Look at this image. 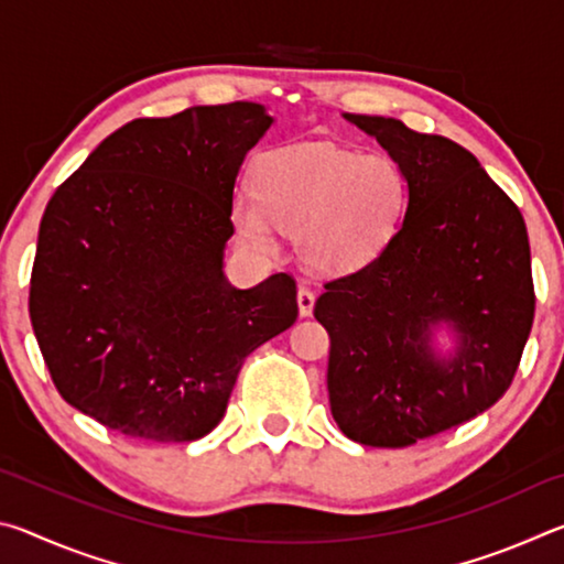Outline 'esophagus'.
<instances>
[{"label":"esophagus","mask_w":564,"mask_h":564,"mask_svg":"<svg viewBox=\"0 0 564 564\" xmlns=\"http://www.w3.org/2000/svg\"><path fill=\"white\" fill-rule=\"evenodd\" d=\"M313 305H316V295L308 289H299V313L305 318L313 313Z\"/></svg>","instance_id":"esophagus-1"}]
</instances>
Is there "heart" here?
<instances>
[{
    "instance_id": "1",
    "label": "heart",
    "mask_w": 564,
    "mask_h": 564,
    "mask_svg": "<svg viewBox=\"0 0 564 564\" xmlns=\"http://www.w3.org/2000/svg\"><path fill=\"white\" fill-rule=\"evenodd\" d=\"M253 194H238L231 221L253 253L279 251V228L295 234L303 263L346 273L378 259L398 234L408 204L403 169L383 151L308 141L256 161Z\"/></svg>"
}]
</instances>
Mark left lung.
Instances as JSON below:
<instances>
[{
	"label": "left lung",
	"mask_w": 564,
	"mask_h": 564,
	"mask_svg": "<svg viewBox=\"0 0 564 564\" xmlns=\"http://www.w3.org/2000/svg\"><path fill=\"white\" fill-rule=\"evenodd\" d=\"M398 161L408 208L383 253L323 285L328 398L343 435L408 447L480 415L518 373L534 318L520 208L470 151L403 121L346 113ZM447 322L458 346L432 348Z\"/></svg>",
	"instance_id": "left-lung-1"
}]
</instances>
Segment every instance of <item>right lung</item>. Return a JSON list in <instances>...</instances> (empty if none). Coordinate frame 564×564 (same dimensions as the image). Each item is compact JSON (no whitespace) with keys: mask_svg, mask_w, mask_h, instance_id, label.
Wrapping results in <instances>:
<instances>
[{"mask_svg":"<svg viewBox=\"0 0 564 564\" xmlns=\"http://www.w3.org/2000/svg\"><path fill=\"white\" fill-rule=\"evenodd\" d=\"M271 123L253 101L133 119L46 204L32 328L59 395L109 431L208 435L246 356L299 318L293 275H224L238 169Z\"/></svg>","mask_w":564,"mask_h":564,"instance_id":"1","label":"right lung"}]
</instances>
